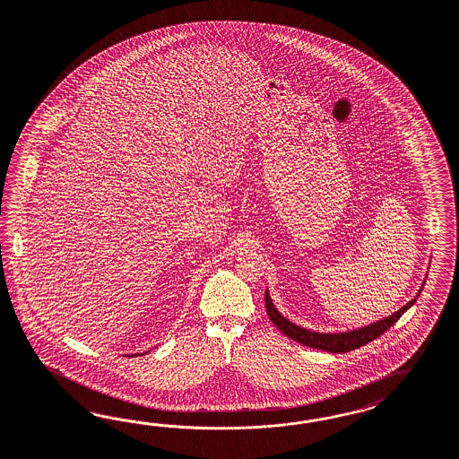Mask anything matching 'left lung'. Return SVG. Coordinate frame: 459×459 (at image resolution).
Returning a JSON list of instances; mask_svg holds the SVG:
<instances>
[{
  "mask_svg": "<svg viewBox=\"0 0 459 459\" xmlns=\"http://www.w3.org/2000/svg\"><path fill=\"white\" fill-rule=\"evenodd\" d=\"M416 303V299H411L407 305L403 306L399 311H395L392 316L385 320L377 321L374 325H368L360 330L355 332H348V333H315L305 330L301 326H296L291 321L286 320L284 316H281L278 309L273 305L269 294L265 291V311L269 320L273 321L278 326L279 332L286 334L288 338H291L294 342L306 345L309 348H316V350H325L330 353H345L351 351L355 348L363 347L367 343H370L372 340L378 338L380 334L385 333L390 326H394L397 320L403 316V313Z\"/></svg>",
  "mask_w": 459,
  "mask_h": 459,
  "instance_id": "left-lung-1",
  "label": "left lung"
}]
</instances>
